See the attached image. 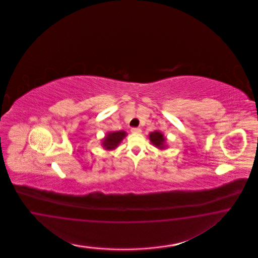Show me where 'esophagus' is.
Returning a JSON list of instances; mask_svg holds the SVG:
<instances>
[{
  "label": "esophagus",
  "instance_id": "esophagus-1",
  "mask_svg": "<svg viewBox=\"0 0 258 258\" xmlns=\"http://www.w3.org/2000/svg\"><path fill=\"white\" fill-rule=\"evenodd\" d=\"M131 132L133 133H135V134H139V133H141V128H139V127H133L132 130H131Z\"/></svg>",
  "mask_w": 258,
  "mask_h": 258
}]
</instances>
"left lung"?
<instances>
[{
    "mask_svg": "<svg viewBox=\"0 0 258 258\" xmlns=\"http://www.w3.org/2000/svg\"><path fill=\"white\" fill-rule=\"evenodd\" d=\"M149 141L151 142V144L156 148V149H160V150H164L167 149L168 146L166 144V138L164 137V134L159 132V131H155L153 133H150L149 134Z\"/></svg>",
    "mask_w": 258,
    "mask_h": 258,
    "instance_id": "left-lung-1",
    "label": "left lung"
}]
</instances>
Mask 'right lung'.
<instances>
[{
  "mask_svg": "<svg viewBox=\"0 0 258 258\" xmlns=\"http://www.w3.org/2000/svg\"><path fill=\"white\" fill-rule=\"evenodd\" d=\"M126 135L127 133L124 131L109 132L101 140L102 148L108 151L117 149L118 146L124 140Z\"/></svg>",
  "mask_w": 258,
  "mask_h": 258,
  "instance_id": "1",
  "label": "right lung"
}]
</instances>
